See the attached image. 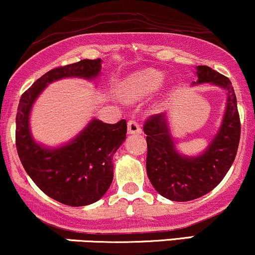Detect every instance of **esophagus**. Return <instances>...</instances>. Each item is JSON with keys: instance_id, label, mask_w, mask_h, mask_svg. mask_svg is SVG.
<instances>
[{"instance_id": "obj_1", "label": "esophagus", "mask_w": 255, "mask_h": 255, "mask_svg": "<svg viewBox=\"0 0 255 255\" xmlns=\"http://www.w3.org/2000/svg\"><path fill=\"white\" fill-rule=\"evenodd\" d=\"M128 133H131V134L140 133L142 132V128H140L138 123L131 119V121L128 122Z\"/></svg>"}]
</instances>
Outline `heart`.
<instances>
[{"mask_svg":"<svg viewBox=\"0 0 255 255\" xmlns=\"http://www.w3.org/2000/svg\"><path fill=\"white\" fill-rule=\"evenodd\" d=\"M164 81V74L155 69H145L128 76L123 91L130 98H142L156 92Z\"/></svg>","mask_w":255,"mask_h":255,"instance_id":"b5f03b06","label":"heart"}]
</instances>
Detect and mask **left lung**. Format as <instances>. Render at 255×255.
I'll return each instance as SVG.
<instances>
[{
	"instance_id": "1",
	"label": "left lung",
	"mask_w": 255,
	"mask_h": 255,
	"mask_svg": "<svg viewBox=\"0 0 255 255\" xmlns=\"http://www.w3.org/2000/svg\"><path fill=\"white\" fill-rule=\"evenodd\" d=\"M196 83H212L227 91L223 122L203 154L182 156L176 151L166 116H150L144 123L146 134V174L155 190L173 202H188L209 193L223 180L238 152L241 124L236 95L228 77L210 67H197Z\"/></svg>"
}]
</instances>
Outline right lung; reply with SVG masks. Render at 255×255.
<instances>
[{"label":"right lung","mask_w":255,"mask_h":255,"mask_svg":"<svg viewBox=\"0 0 255 255\" xmlns=\"http://www.w3.org/2000/svg\"><path fill=\"white\" fill-rule=\"evenodd\" d=\"M100 70V58L82 59L52 69L21 95L17 106L15 142L23 168L45 194L69 206L92 204L107 192L113 180V155L127 137V121L106 124L93 119L68 144L49 149L32 138L29 113L35 99L49 83L64 77L92 80Z\"/></svg>","instance_id":"add662e5"}]
</instances>
